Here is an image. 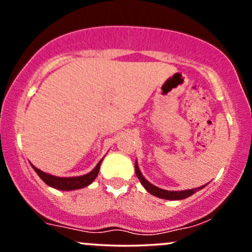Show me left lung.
<instances>
[{
  "label": "left lung",
  "mask_w": 252,
  "mask_h": 252,
  "mask_svg": "<svg viewBox=\"0 0 252 252\" xmlns=\"http://www.w3.org/2000/svg\"><path fill=\"white\" fill-rule=\"evenodd\" d=\"M135 172H136V175H137L138 180L141 181V184L143 185L144 189L148 190L150 194L158 196V198H161V199H167V200H181V199L189 198V196L194 194L196 190L201 189L202 187H205V186H201V187H196V189H186V190H166L162 189H158V187H156L154 185L150 184L149 181H147L146 179H144V176L141 174L140 169H138L137 162H135Z\"/></svg>",
  "instance_id": "1"
}]
</instances>
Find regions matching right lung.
I'll return each mask as SVG.
<instances>
[{
	"label": "right lung",
	"mask_w": 252,
	"mask_h": 252,
	"mask_svg": "<svg viewBox=\"0 0 252 252\" xmlns=\"http://www.w3.org/2000/svg\"><path fill=\"white\" fill-rule=\"evenodd\" d=\"M100 163H102V160L98 162V164L94 167V170H91V172L88 173V174L82 175V176H74V178H58V176L47 174V173L37 169L36 167L33 166V164H32V167H33V169L35 170L36 174L41 178V180L45 182V184H47L48 186L53 187V189H57L71 190V189H83V187L89 186V185L97 178L98 172H99Z\"/></svg>",
	"instance_id": "obj_1"
}]
</instances>
